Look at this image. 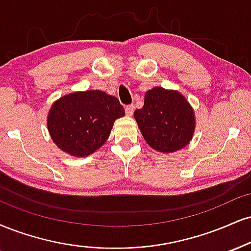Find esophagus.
<instances>
[{"label": "esophagus", "instance_id": "1", "mask_svg": "<svg viewBox=\"0 0 251 251\" xmlns=\"http://www.w3.org/2000/svg\"><path fill=\"white\" fill-rule=\"evenodd\" d=\"M133 111H134L133 105H127V106L125 107V112L127 116H132V114H133Z\"/></svg>", "mask_w": 251, "mask_h": 251}]
</instances>
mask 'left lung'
Masks as SVG:
<instances>
[{
    "label": "left lung",
    "instance_id": "obj_1",
    "mask_svg": "<svg viewBox=\"0 0 251 251\" xmlns=\"http://www.w3.org/2000/svg\"><path fill=\"white\" fill-rule=\"evenodd\" d=\"M134 118L146 143L164 153L185 147L195 127L194 112L185 97L162 87L146 92L144 106L134 111Z\"/></svg>",
    "mask_w": 251,
    "mask_h": 251
}]
</instances>
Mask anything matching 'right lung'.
Listing matches in <instances>:
<instances>
[{"label":"right lung","instance_id":"add662e5","mask_svg":"<svg viewBox=\"0 0 251 251\" xmlns=\"http://www.w3.org/2000/svg\"><path fill=\"white\" fill-rule=\"evenodd\" d=\"M125 114L116 97L85 91L64 96L51 107L48 128L53 143L75 156L98 150L111 133L113 122Z\"/></svg>","mask_w":251,"mask_h":251}]
</instances>
